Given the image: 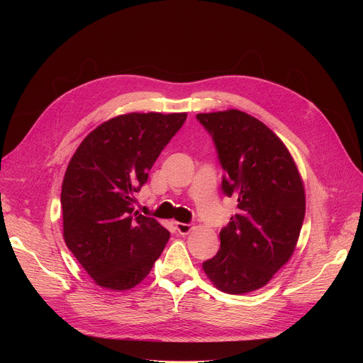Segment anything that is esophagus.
I'll list each match as a JSON object with an SVG mask.
<instances>
[{
	"label": "esophagus",
	"mask_w": 363,
	"mask_h": 363,
	"mask_svg": "<svg viewBox=\"0 0 363 363\" xmlns=\"http://www.w3.org/2000/svg\"><path fill=\"white\" fill-rule=\"evenodd\" d=\"M175 225H177V230H178V233L181 235L189 234V233L193 231V228H194L191 223H182V222H175Z\"/></svg>",
	"instance_id": "esophagus-1"
}]
</instances>
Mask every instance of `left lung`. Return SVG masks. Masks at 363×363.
I'll return each instance as SVG.
<instances>
[{
    "mask_svg": "<svg viewBox=\"0 0 363 363\" xmlns=\"http://www.w3.org/2000/svg\"><path fill=\"white\" fill-rule=\"evenodd\" d=\"M197 119L213 137L226 170L223 193L238 201V212L219 234L218 255L203 271L223 293H252L296 250L306 212L304 184L289 148L252 114L228 108L199 113Z\"/></svg>",
    "mask_w": 363,
    "mask_h": 363,
    "instance_id": "1",
    "label": "left lung"
}]
</instances>
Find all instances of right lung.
I'll return each instance as SVG.
<instances>
[{"instance_id": "obj_1", "label": "right lung", "mask_w": 363, "mask_h": 363, "mask_svg": "<svg viewBox=\"0 0 363 363\" xmlns=\"http://www.w3.org/2000/svg\"><path fill=\"white\" fill-rule=\"evenodd\" d=\"M186 113H126L76 148L62 184L63 238L94 282L113 291L135 287L160 257L170 233L133 212L135 193Z\"/></svg>"}]
</instances>
